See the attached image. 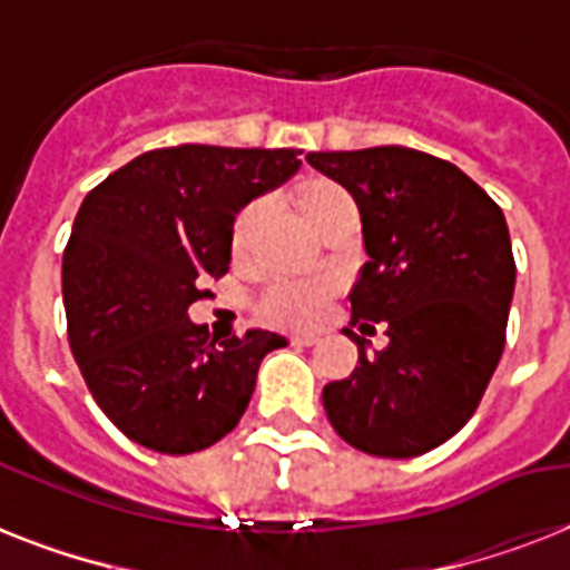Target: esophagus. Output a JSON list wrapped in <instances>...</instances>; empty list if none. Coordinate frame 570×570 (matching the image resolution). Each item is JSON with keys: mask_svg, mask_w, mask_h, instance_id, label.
Here are the masks:
<instances>
[{"mask_svg": "<svg viewBox=\"0 0 570 570\" xmlns=\"http://www.w3.org/2000/svg\"><path fill=\"white\" fill-rule=\"evenodd\" d=\"M316 334H311V331H298V334H293V343L295 346H313L316 343Z\"/></svg>", "mask_w": 570, "mask_h": 570, "instance_id": "34e87169", "label": "esophagus"}]
</instances>
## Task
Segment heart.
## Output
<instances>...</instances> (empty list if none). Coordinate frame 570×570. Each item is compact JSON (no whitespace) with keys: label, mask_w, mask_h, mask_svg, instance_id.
I'll list each match as a JSON object with an SVG mask.
<instances>
[{"label":"heart","mask_w":570,"mask_h":570,"mask_svg":"<svg viewBox=\"0 0 570 570\" xmlns=\"http://www.w3.org/2000/svg\"><path fill=\"white\" fill-rule=\"evenodd\" d=\"M286 200L293 206V213L298 215V222L313 236H320L325 227H331L343 215L355 213V204H352L348 191L340 189L337 183L325 180V177H307V180L295 183ZM257 206H248L236 218V224H233V248H242L250 227L257 224ZM325 298H328V284H322V281H281V284L268 286L259 307H263L268 320L304 325V322H313L320 316Z\"/></svg>","instance_id":"heart-1"}]
</instances>
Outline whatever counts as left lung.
I'll return each mask as SVG.
<instances>
[{
    "instance_id": "8db88e82",
    "label": "left lung",
    "mask_w": 570,
    "mask_h": 570,
    "mask_svg": "<svg viewBox=\"0 0 570 570\" xmlns=\"http://www.w3.org/2000/svg\"><path fill=\"white\" fill-rule=\"evenodd\" d=\"M361 209L366 263L348 293L352 325L387 328L357 343L355 373L322 405L334 432L381 459L441 446L482 402L505 346L514 257L503 209L446 159L411 147L307 154Z\"/></svg>"
}]
</instances>
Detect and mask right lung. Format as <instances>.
Here are the masks:
<instances>
[{"label": "right lung", "instance_id": "right-lung-1", "mask_svg": "<svg viewBox=\"0 0 570 570\" xmlns=\"http://www.w3.org/2000/svg\"><path fill=\"white\" fill-rule=\"evenodd\" d=\"M298 150L180 145L109 174L76 213L61 263L67 337L102 414L165 455L233 432L275 331L213 337L189 320L230 268L233 222L298 171Z\"/></svg>", "mask_w": 570, "mask_h": 570}]
</instances>
